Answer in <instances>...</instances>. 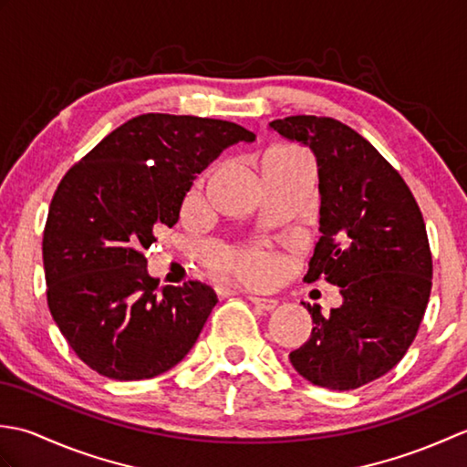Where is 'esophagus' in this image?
I'll return each mask as SVG.
<instances>
[{
	"label": "esophagus",
	"mask_w": 467,
	"mask_h": 467,
	"mask_svg": "<svg viewBox=\"0 0 467 467\" xmlns=\"http://www.w3.org/2000/svg\"><path fill=\"white\" fill-rule=\"evenodd\" d=\"M249 301L256 306V309L261 311H273L276 306V301L275 299H266V296H249Z\"/></svg>",
	"instance_id": "1"
}]
</instances>
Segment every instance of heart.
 <instances>
[{
    "mask_svg": "<svg viewBox=\"0 0 467 467\" xmlns=\"http://www.w3.org/2000/svg\"><path fill=\"white\" fill-rule=\"evenodd\" d=\"M299 152L296 148H273L271 152L266 154H293ZM216 265L221 266L223 271L234 275L236 279L253 283V285H263L273 279L276 273V256L269 251L263 249H241V251H228L216 259Z\"/></svg>",
    "mask_w": 467,
    "mask_h": 467,
    "instance_id": "1",
    "label": "heart"
}]
</instances>
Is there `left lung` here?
I'll use <instances>...</instances> for the list:
<instances>
[{"instance_id":"obj_1","label":"left lung","mask_w":467,"mask_h":467,"mask_svg":"<svg viewBox=\"0 0 467 467\" xmlns=\"http://www.w3.org/2000/svg\"><path fill=\"white\" fill-rule=\"evenodd\" d=\"M309 146L319 172V233L306 283L325 276L343 305L313 317L309 341L289 355L296 373L327 389H357L401 361L431 291V251L418 202L400 172L353 128L325 116L269 124Z\"/></svg>"}]
</instances>
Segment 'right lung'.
Wrapping results in <instances>:
<instances>
[{"mask_svg":"<svg viewBox=\"0 0 467 467\" xmlns=\"http://www.w3.org/2000/svg\"><path fill=\"white\" fill-rule=\"evenodd\" d=\"M213 118L142 114L118 126L57 184L44 228L47 306L80 359L118 381L184 359L214 309L208 285L158 286L142 251L174 226L186 192L224 148L253 142Z\"/></svg>","mask_w":467,"mask_h":467,"instance_id":"add662e5","label":"right lung"}]
</instances>
